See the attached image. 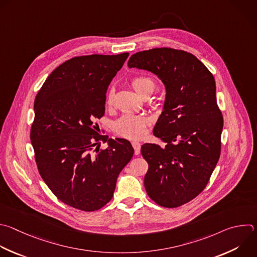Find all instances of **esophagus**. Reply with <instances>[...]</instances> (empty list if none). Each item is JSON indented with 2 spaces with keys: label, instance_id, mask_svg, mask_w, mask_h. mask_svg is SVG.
<instances>
[{
  "label": "esophagus",
  "instance_id": "esophagus-1",
  "mask_svg": "<svg viewBox=\"0 0 257 257\" xmlns=\"http://www.w3.org/2000/svg\"><path fill=\"white\" fill-rule=\"evenodd\" d=\"M132 146H133V148H134V152H135V154H136V155H138V154L140 153L141 144H140L139 142H137V141H133V142H132Z\"/></svg>",
  "mask_w": 257,
  "mask_h": 257
}]
</instances>
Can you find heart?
Masks as SVG:
<instances>
[{
    "label": "heart",
    "mask_w": 257,
    "mask_h": 257,
    "mask_svg": "<svg viewBox=\"0 0 257 257\" xmlns=\"http://www.w3.org/2000/svg\"><path fill=\"white\" fill-rule=\"evenodd\" d=\"M130 83L135 92L142 98L150 96L155 90L156 83L154 79L148 75H136L131 78ZM115 94L111 89L108 91L105 99L107 107L114 104ZM151 124V119L147 115L125 114L122 115L113 123V132L123 138L127 139H140L144 136L147 127Z\"/></svg>",
    "instance_id": "obj_1"
}]
</instances>
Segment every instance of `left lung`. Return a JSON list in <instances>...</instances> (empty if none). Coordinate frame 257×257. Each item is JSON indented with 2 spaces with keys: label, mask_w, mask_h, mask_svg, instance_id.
Returning <instances> with one entry per match:
<instances>
[{
  "label": "left lung",
  "mask_w": 257,
  "mask_h": 257,
  "mask_svg": "<svg viewBox=\"0 0 257 257\" xmlns=\"http://www.w3.org/2000/svg\"><path fill=\"white\" fill-rule=\"evenodd\" d=\"M128 66L147 69L165 84L164 108L153 129L164 145L141 147L148 163L144 187L157 205L181 207L204 191L221 154L215 78L194 54L169 47L137 52Z\"/></svg>",
  "instance_id": "1"
}]
</instances>
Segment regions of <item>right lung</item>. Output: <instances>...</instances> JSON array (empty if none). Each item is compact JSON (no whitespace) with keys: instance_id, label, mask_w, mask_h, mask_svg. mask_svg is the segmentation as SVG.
Wrapping results in <instances>:
<instances>
[{"instance_id":"1","label":"right lung","mask_w":257,"mask_h":257,"mask_svg":"<svg viewBox=\"0 0 257 257\" xmlns=\"http://www.w3.org/2000/svg\"><path fill=\"white\" fill-rule=\"evenodd\" d=\"M128 56L72 57L48 75L34 101L30 139L38 172L58 200L83 212L112 200L118 176L134 154L129 141L99 134L95 122L105 115L108 85ZM106 141L108 149L96 146Z\"/></svg>"}]
</instances>
